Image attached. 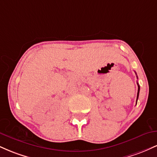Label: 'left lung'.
I'll return each mask as SVG.
<instances>
[{
  "mask_svg": "<svg viewBox=\"0 0 157 157\" xmlns=\"http://www.w3.org/2000/svg\"><path fill=\"white\" fill-rule=\"evenodd\" d=\"M139 93H140V86L138 84V92H137V97H136V102H137L138 97H139Z\"/></svg>",
  "mask_w": 157,
  "mask_h": 157,
  "instance_id": "obj_1",
  "label": "left lung"
}]
</instances>
